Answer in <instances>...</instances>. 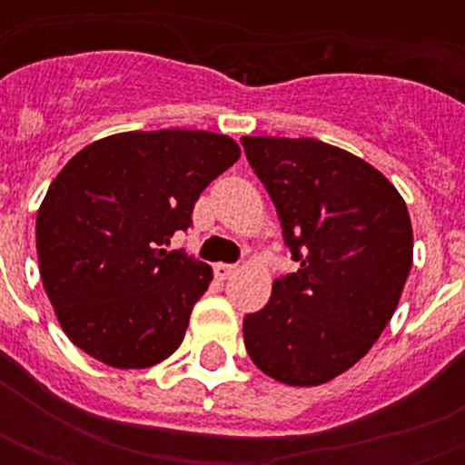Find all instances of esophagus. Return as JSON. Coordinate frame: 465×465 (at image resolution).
I'll list each match as a JSON object with an SVG mask.
<instances>
[{"mask_svg":"<svg viewBox=\"0 0 465 465\" xmlns=\"http://www.w3.org/2000/svg\"><path fill=\"white\" fill-rule=\"evenodd\" d=\"M233 272H236V265H229V262H217V265H214V275H217L219 280H229Z\"/></svg>","mask_w":465,"mask_h":465,"instance_id":"34e87169","label":"esophagus"}]
</instances>
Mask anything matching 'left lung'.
<instances>
[{
	"mask_svg": "<svg viewBox=\"0 0 465 465\" xmlns=\"http://www.w3.org/2000/svg\"><path fill=\"white\" fill-rule=\"evenodd\" d=\"M275 203L297 272L243 318L255 367L318 386L354 367L389 325L412 265V224L389 178L313 137H241Z\"/></svg>",
	"mask_w": 465,
	"mask_h": 465,
	"instance_id": "obj_1",
	"label": "left lung"
}]
</instances>
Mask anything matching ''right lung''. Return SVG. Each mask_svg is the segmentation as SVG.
<instances>
[{
	"instance_id": "add662e5",
	"label": "right lung",
	"mask_w": 465,
	"mask_h": 465,
	"mask_svg": "<svg viewBox=\"0 0 465 465\" xmlns=\"http://www.w3.org/2000/svg\"><path fill=\"white\" fill-rule=\"evenodd\" d=\"M239 156L226 134L156 130L111 134L67 161L40 204L35 248L79 350L115 369L154 367L178 350L212 268L163 246Z\"/></svg>"
}]
</instances>
